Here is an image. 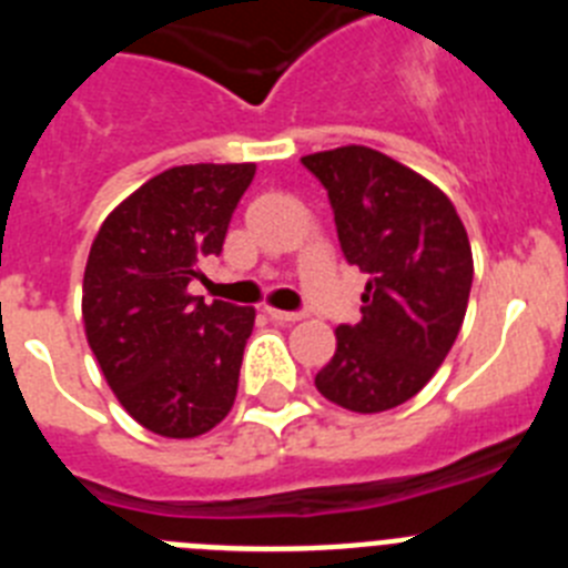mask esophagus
Returning a JSON list of instances; mask_svg holds the SVG:
<instances>
[{"mask_svg":"<svg viewBox=\"0 0 568 568\" xmlns=\"http://www.w3.org/2000/svg\"><path fill=\"white\" fill-rule=\"evenodd\" d=\"M264 313H267L273 321H281V324H295V321L304 318V313H290V310H275V307H267Z\"/></svg>","mask_w":568,"mask_h":568,"instance_id":"esophagus-1","label":"esophagus"}]
</instances>
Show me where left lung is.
Wrapping results in <instances>:
<instances>
[{"instance_id":"8db88e82","label":"left lung","mask_w":568,"mask_h":568,"mask_svg":"<svg viewBox=\"0 0 568 568\" xmlns=\"http://www.w3.org/2000/svg\"><path fill=\"white\" fill-rule=\"evenodd\" d=\"M327 187L341 250L369 273L358 324L335 329L315 386L373 415L418 395L453 349L471 290V247L449 195L364 144L301 159Z\"/></svg>"}]
</instances>
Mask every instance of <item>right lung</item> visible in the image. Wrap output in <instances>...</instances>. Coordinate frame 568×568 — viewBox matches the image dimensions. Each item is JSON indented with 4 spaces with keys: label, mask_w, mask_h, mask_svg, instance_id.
Segmentation results:
<instances>
[{
    "label": "right lung",
    "mask_w": 568,
    "mask_h": 568,
    "mask_svg": "<svg viewBox=\"0 0 568 568\" xmlns=\"http://www.w3.org/2000/svg\"><path fill=\"white\" fill-rule=\"evenodd\" d=\"M255 164L153 175L99 227L82 281L88 344L119 404L162 438H199L233 409L253 307L190 295L224 247Z\"/></svg>",
    "instance_id": "obj_1"
}]
</instances>
